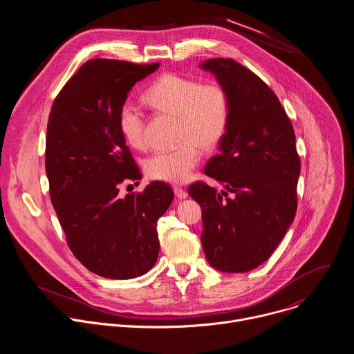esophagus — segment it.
<instances>
[{
  "instance_id": "1",
  "label": "esophagus",
  "mask_w": 354,
  "mask_h": 354,
  "mask_svg": "<svg viewBox=\"0 0 354 354\" xmlns=\"http://www.w3.org/2000/svg\"><path fill=\"white\" fill-rule=\"evenodd\" d=\"M174 192H175L178 198H186L187 197V192L185 189H182L180 186H174Z\"/></svg>"
}]
</instances>
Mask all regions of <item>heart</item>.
<instances>
[{"mask_svg":"<svg viewBox=\"0 0 354 354\" xmlns=\"http://www.w3.org/2000/svg\"><path fill=\"white\" fill-rule=\"evenodd\" d=\"M145 102L160 112L178 116V140L174 149H161L145 162L149 178L186 182L201 160V147L212 148L224 137L230 122V99L216 82L201 84L178 74L160 77L144 93ZM119 129L134 148L148 144L145 116L140 105L127 100L119 112Z\"/></svg>","mask_w":354,"mask_h":354,"instance_id":"obj_1","label":"heart"}]
</instances>
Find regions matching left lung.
<instances>
[{
    "label": "left lung",
    "mask_w": 354,
    "mask_h": 354,
    "mask_svg": "<svg viewBox=\"0 0 354 354\" xmlns=\"http://www.w3.org/2000/svg\"><path fill=\"white\" fill-rule=\"evenodd\" d=\"M225 89L230 122L206 175L189 194L201 207V245L218 272L245 273L266 262L294 221L299 158L295 134L276 93L231 59L200 64ZM230 196H227V193Z\"/></svg>",
    "instance_id": "1"
}]
</instances>
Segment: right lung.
I'll return each mask as SVG.
<instances>
[{"mask_svg": "<svg viewBox=\"0 0 354 354\" xmlns=\"http://www.w3.org/2000/svg\"><path fill=\"white\" fill-rule=\"evenodd\" d=\"M158 67L86 62L55 99L47 123L52 205L74 257L106 279H134L156 265L157 221L174 200L172 189L162 182L119 196L123 180L141 179L119 129V112L136 82Z\"/></svg>", "mask_w": 354, "mask_h": 354, "instance_id": "1", "label": "right lung"}]
</instances>
